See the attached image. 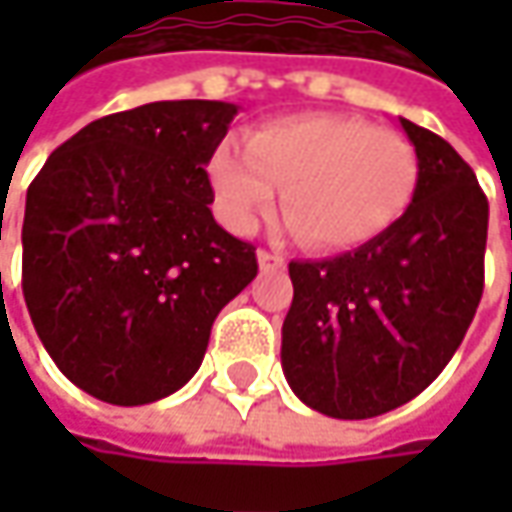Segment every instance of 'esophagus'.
Wrapping results in <instances>:
<instances>
[{"label":"esophagus","mask_w":512,"mask_h":512,"mask_svg":"<svg viewBox=\"0 0 512 512\" xmlns=\"http://www.w3.org/2000/svg\"><path fill=\"white\" fill-rule=\"evenodd\" d=\"M256 259H259V270H262V273H270V270H282V267H285V259H282V256H276V253H267V250H259V253H256Z\"/></svg>","instance_id":"1"}]
</instances>
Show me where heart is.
<instances>
[{
  "instance_id": "b5f03b06",
  "label": "heart",
  "mask_w": 512,
  "mask_h": 512,
  "mask_svg": "<svg viewBox=\"0 0 512 512\" xmlns=\"http://www.w3.org/2000/svg\"><path fill=\"white\" fill-rule=\"evenodd\" d=\"M419 179L410 139L359 116L305 113L225 142L210 159V185L230 230L250 233L276 202L313 250L344 253L376 242L402 219Z\"/></svg>"
}]
</instances>
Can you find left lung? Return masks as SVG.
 I'll list each match as a JSON object with an SVG mask.
<instances>
[{
	"instance_id": "left-lung-1",
	"label": "left lung",
	"mask_w": 512,
	"mask_h": 512,
	"mask_svg": "<svg viewBox=\"0 0 512 512\" xmlns=\"http://www.w3.org/2000/svg\"><path fill=\"white\" fill-rule=\"evenodd\" d=\"M419 156L402 219L376 242L290 262L282 325L290 390L333 419H373L416 399L459 350L484 287L487 199L442 136L399 116Z\"/></svg>"
}]
</instances>
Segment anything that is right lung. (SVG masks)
Instances as JSON below:
<instances>
[{"mask_svg":"<svg viewBox=\"0 0 512 512\" xmlns=\"http://www.w3.org/2000/svg\"><path fill=\"white\" fill-rule=\"evenodd\" d=\"M230 102L110 113L30 182L22 293L56 367L93 399L150 404L185 387L219 310L256 276V247L216 225L207 162Z\"/></svg>","mask_w":512,"mask_h":512,"instance_id":"1","label":"right lung"}]
</instances>
